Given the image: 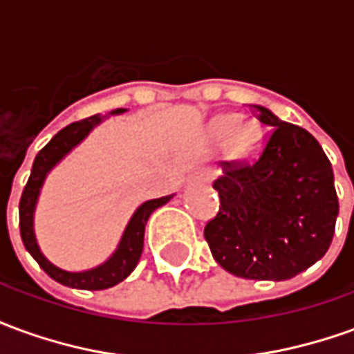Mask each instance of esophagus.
<instances>
[{"label": "esophagus", "mask_w": 354, "mask_h": 354, "mask_svg": "<svg viewBox=\"0 0 354 354\" xmlns=\"http://www.w3.org/2000/svg\"><path fill=\"white\" fill-rule=\"evenodd\" d=\"M210 178H212V172L208 169H199L193 172L192 176H189V182H210Z\"/></svg>", "instance_id": "34e87169"}]
</instances>
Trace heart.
<instances>
[{
    "label": "heart",
    "mask_w": 354,
    "mask_h": 354,
    "mask_svg": "<svg viewBox=\"0 0 354 354\" xmlns=\"http://www.w3.org/2000/svg\"><path fill=\"white\" fill-rule=\"evenodd\" d=\"M220 134H222L225 140H233L237 136L239 147L250 153L256 147L260 146L261 140V131L256 127V124H248V127H243L241 129V119L235 115L223 117L220 121Z\"/></svg>",
    "instance_id": "obj_1"
}]
</instances>
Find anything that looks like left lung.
<instances>
[{"instance_id":"left-lung-1","label":"left lung","mask_w":354,"mask_h":354,"mask_svg":"<svg viewBox=\"0 0 354 354\" xmlns=\"http://www.w3.org/2000/svg\"><path fill=\"white\" fill-rule=\"evenodd\" d=\"M269 138L250 162H222L218 214L205 225L214 260L235 277L286 281L330 248L339 203L334 170L313 134L263 106Z\"/></svg>"}]
</instances>
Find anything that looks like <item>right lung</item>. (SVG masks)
I'll list each match as a JSON object with an SVG mask.
<instances>
[{
    "mask_svg": "<svg viewBox=\"0 0 354 354\" xmlns=\"http://www.w3.org/2000/svg\"><path fill=\"white\" fill-rule=\"evenodd\" d=\"M123 111V108L113 109L111 115H119ZM102 119L104 117L100 113H96L93 117H87V119H81V121L68 124L62 131L57 132L49 144L35 155L32 172H30V178H28V184L24 187V192H22V197H20L19 214L22 243L26 246L28 252L32 254V258L39 263V267L49 274L53 281L60 282L64 286H70V288L106 290L124 281L134 271V267H136L140 256H142V250H144V231H146L147 218L151 216L153 210H157L162 205H167L172 199V195H167V197H161V199L146 201L144 205H140L136 208V212L132 214L131 222H129L123 237L119 241L117 250L102 266L87 269V271H80V273H72V271H64L60 267L53 266L43 256L39 246H37L34 233V210L35 205H37V197H39V192H41L43 182H45V178L50 172V169L57 167V162L62 161L73 147L87 138L88 132L93 131L96 124L102 123Z\"/></svg>",
    "mask_w": 354,
    "mask_h": 354,
    "instance_id": "obj_1",
    "label": "right lung"
}]
</instances>
